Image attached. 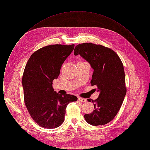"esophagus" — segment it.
I'll return each instance as SVG.
<instances>
[{"label":"esophagus","mask_w":150,"mask_h":150,"mask_svg":"<svg viewBox=\"0 0 150 150\" xmlns=\"http://www.w3.org/2000/svg\"><path fill=\"white\" fill-rule=\"evenodd\" d=\"M78 100L80 101V102H83V103H84V102H86V98H80V97H79Z\"/></svg>","instance_id":"obj_1"}]
</instances>
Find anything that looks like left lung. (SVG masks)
I'll list each match as a JSON object with an SVG mask.
<instances>
[{"label":"left lung","mask_w":150,"mask_h":150,"mask_svg":"<svg viewBox=\"0 0 150 150\" xmlns=\"http://www.w3.org/2000/svg\"><path fill=\"white\" fill-rule=\"evenodd\" d=\"M74 54L91 64L94 70L91 83L100 92L97 100H92L94 110L84 115L86 121L93 126L106 124L117 114L127 93L121 59L114 50L93 43L78 44Z\"/></svg>","instance_id":"left-lung-1"}]
</instances>
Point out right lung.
Segmentation results:
<instances>
[{
	"label": "right lung",
	"instance_id": "obj_1",
	"mask_svg": "<svg viewBox=\"0 0 150 150\" xmlns=\"http://www.w3.org/2000/svg\"><path fill=\"white\" fill-rule=\"evenodd\" d=\"M74 45L44 47L32 54L25 66L22 80L25 105L33 119L44 128L59 127L68 104L78 100L71 94L61 95L52 87L53 80L59 76Z\"/></svg>",
	"mask_w": 150,
	"mask_h": 150
}]
</instances>
